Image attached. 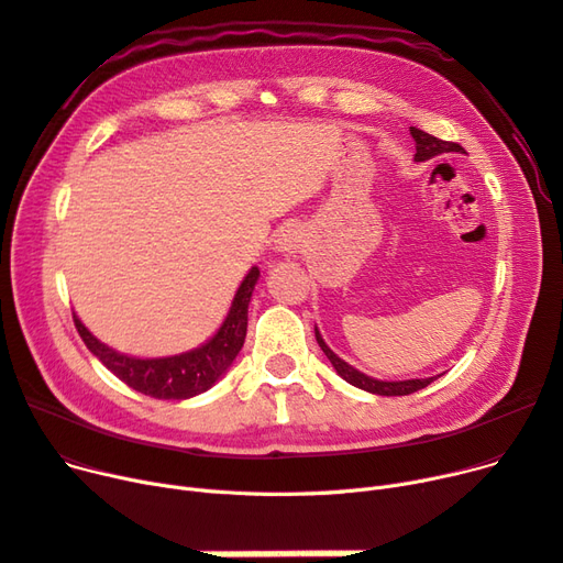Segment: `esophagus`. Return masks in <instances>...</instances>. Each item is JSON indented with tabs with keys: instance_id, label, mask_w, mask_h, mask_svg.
Wrapping results in <instances>:
<instances>
[{
	"instance_id": "34e87169",
	"label": "esophagus",
	"mask_w": 563,
	"mask_h": 563,
	"mask_svg": "<svg viewBox=\"0 0 563 563\" xmlns=\"http://www.w3.org/2000/svg\"><path fill=\"white\" fill-rule=\"evenodd\" d=\"M303 243H306V239L299 228H285L278 234V251H283V253H297V251H301Z\"/></svg>"
}]
</instances>
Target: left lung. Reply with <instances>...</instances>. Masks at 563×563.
<instances>
[{
	"label": "left lung",
	"instance_id": "left-lung-1",
	"mask_svg": "<svg viewBox=\"0 0 563 563\" xmlns=\"http://www.w3.org/2000/svg\"><path fill=\"white\" fill-rule=\"evenodd\" d=\"M411 137H413V142H417V156H413L417 161H428L432 156L449 154V152H464L457 142L439 140V137H434V135H430V133H426L421 129H413V126H411ZM314 338H317V342H320V347L327 354V358L333 363L335 373L345 382H350L352 386L368 390V394H377V396H409V394H417V390L426 388L434 379V377H428V379H407V382H379V379H373L368 375L354 371L352 365H347L342 358H338L327 347V342L322 340V335H320V331H317V329H314Z\"/></svg>",
	"mask_w": 563,
	"mask_h": 563
}]
</instances>
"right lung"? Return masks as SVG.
I'll return each mask as SVG.
<instances>
[{"label": "right lung", "mask_w": 563, "mask_h": 563, "mask_svg": "<svg viewBox=\"0 0 563 563\" xmlns=\"http://www.w3.org/2000/svg\"><path fill=\"white\" fill-rule=\"evenodd\" d=\"M260 278V268L253 266L249 276L243 278L241 287L236 289L232 308L225 317L223 327L207 342V345L167 358H133L124 356L103 342L96 340L85 324L73 314V322L89 352L99 358L106 368L117 375L126 386L135 388L137 394L152 396L158 400H186L198 394H205L207 388L216 384L232 361L236 358L239 350L243 347L249 329V303L253 297L255 283Z\"/></svg>", "instance_id": "add662e5"}]
</instances>
